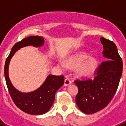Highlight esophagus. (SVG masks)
Listing matches in <instances>:
<instances>
[{
	"instance_id": "34e87169",
	"label": "esophagus",
	"mask_w": 126,
	"mask_h": 126,
	"mask_svg": "<svg viewBox=\"0 0 126 126\" xmlns=\"http://www.w3.org/2000/svg\"><path fill=\"white\" fill-rule=\"evenodd\" d=\"M71 83H72V81L70 80V78H66L65 79V80H64V86H68V85H70Z\"/></svg>"
}]
</instances>
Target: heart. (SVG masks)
<instances>
[{
    "mask_svg": "<svg viewBox=\"0 0 126 126\" xmlns=\"http://www.w3.org/2000/svg\"><path fill=\"white\" fill-rule=\"evenodd\" d=\"M87 58L85 54L75 55L66 60V63L64 62H59L60 66L62 68L66 67L70 69L78 68V73L81 77H88L91 76L97 68L98 62L95 58H91L84 61Z\"/></svg>",
    "mask_w": 126,
    "mask_h": 126,
    "instance_id": "obj_1",
    "label": "heart"
}]
</instances>
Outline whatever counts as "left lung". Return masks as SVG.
Returning a JSON list of instances; mask_svg holds the SVG:
<instances>
[{"instance_id": "left-lung-1", "label": "left lung", "mask_w": 126, "mask_h": 126, "mask_svg": "<svg viewBox=\"0 0 126 126\" xmlns=\"http://www.w3.org/2000/svg\"><path fill=\"white\" fill-rule=\"evenodd\" d=\"M103 45V57L93 79L76 80L78 93V107L85 114H94L109 105L116 92L122 74L123 64L116 45L110 40L100 38Z\"/></svg>"}]
</instances>
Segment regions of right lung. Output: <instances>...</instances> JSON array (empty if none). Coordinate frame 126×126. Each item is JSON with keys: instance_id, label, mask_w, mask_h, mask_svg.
Masks as SVG:
<instances>
[{"instance_id": "obj_1", "label": "right lung", "mask_w": 126, "mask_h": 126, "mask_svg": "<svg viewBox=\"0 0 126 126\" xmlns=\"http://www.w3.org/2000/svg\"><path fill=\"white\" fill-rule=\"evenodd\" d=\"M44 43V38L40 36H31L23 39L14 45L4 66L6 82L14 103L24 112L32 115L44 114L49 110L54 103L56 91L64 85V76L48 75L43 83L36 90L23 93L16 89L12 83L8 76V68L12 56L21 48L28 46L41 47Z\"/></svg>"}]
</instances>
